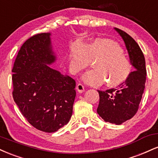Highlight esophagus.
Wrapping results in <instances>:
<instances>
[{"mask_svg": "<svg viewBox=\"0 0 158 158\" xmlns=\"http://www.w3.org/2000/svg\"><path fill=\"white\" fill-rule=\"evenodd\" d=\"M77 90L79 92V93H82V92H84V90H85L84 85H83L82 84H81V83H79L77 86Z\"/></svg>", "mask_w": 158, "mask_h": 158, "instance_id": "1", "label": "esophagus"}]
</instances>
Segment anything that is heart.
<instances>
[{
    "label": "heart",
    "instance_id": "heart-1",
    "mask_svg": "<svg viewBox=\"0 0 158 158\" xmlns=\"http://www.w3.org/2000/svg\"><path fill=\"white\" fill-rule=\"evenodd\" d=\"M94 62L95 69L83 75L87 84L98 86L106 81L110 87L126 81L132 72V64L124 50L115 41L96 39L90 44H77L72 49L70 64L76 72H81Z\"/></svg>",
    "mask_w": 158,
    "mask_h": 158
}]
</instances>
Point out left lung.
Segmentation results:
<instances>
[{
  "instance_id": "8db88e82",
  "label": "left lung",
  "mask_w": 158,
  "mask_h": 158,
  "mask_svg": "<svg viewBox=\"0 0 158 158\" xmlns=\"http://www.w3.org/2000/svg\"><path fill=\"white\" fill-rule=\"evenodd\" d=\"M114 29L124 41L134 71L116 88L98 90L97 113L106 122L120 125L132 118L138 110L146 85V69L144 55L138 44L126 32Z\"/></svg>"
}]
</instances>
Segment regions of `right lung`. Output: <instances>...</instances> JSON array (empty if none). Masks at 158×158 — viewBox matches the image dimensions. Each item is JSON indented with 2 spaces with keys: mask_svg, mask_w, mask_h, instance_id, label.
<instances>
[{
  "mask_svg": "<svg viewBox=\"0 0 158 158\" xmlns=\"http://www.w3.org/2000/svg\"><path fill=\"white\" fill-rule=\"evenodd\" d=\"M56 61L50 33L32 36L19 51L12 72L14 101L34 128L52 133L73 113L76 81L50 67Z\"/></svg>",
  "mask_w": 158,
  "mask_h": 158,
  "instance_id": "right-lung-1",
  "label": "right lung"
}]
</instances>
